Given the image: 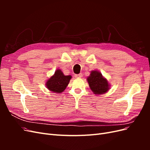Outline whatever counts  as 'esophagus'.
<instances>
[{
	"mask_svg": "<svg viewBox=\"0 0 150 150\" xmlns=\"http://www.w3.org/2000/svg\"><path fill=\"white\" fill-rule=\"evenodd\" d=\"M83 76V74L82 73H80L79 74H76L75 77L76 78H81V77Z\"/></svg>",
	"mask_w": 150,
	"mask_h": 150,
	"instance_id": "esophagus-1",
	"label": "esophagus"
}]
</instances>
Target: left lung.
Instances as JSON below:
<instances>
[{
    "instance_id": "8db88e82",
    "label": "left lung",
    "mask_w": 150,
    "mask_h": 150,
    "mask_svg": "<svg viewBox=\"0 0 150 150\" xmlns=\"http://www.w3.org/2000/svg\"><path fill=\"white\" fill-rule=\"evenodd\" d=\"M87 81L90 89L95 94H104L110 89V85L108 80L104 78L100 72L98 71L91 72Z\"/></svg>"
}]
</instances>
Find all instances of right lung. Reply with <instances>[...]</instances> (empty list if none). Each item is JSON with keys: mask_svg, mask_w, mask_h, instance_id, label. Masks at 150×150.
<instances>
[{"mask_svg": "<svg viewBox=\"0 0 150 150\" xmlns=\"http://www.w3.org/2000/svg\"><path fill=\"white\" fill-rule=\"evenodd\" d=\"M71 78V75L65 76L61 70L57 69L54 74L47 81L46 86L50 91L61 93L66 89Z\"/></svg>", "mask_w": 150, "mask_h": 150, "instance_id": "add662e5", "label": "right lung"}]
</instances>
